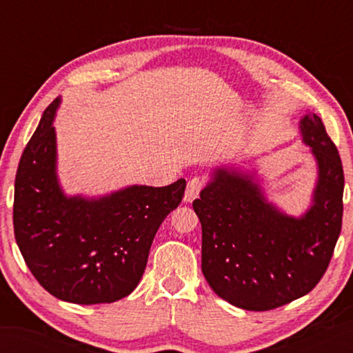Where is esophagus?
Here are the masks:
<instances>
[{
  "label": "esophagus",
  "mask_w": 353,
  "mask_h": 353,
  "mask_svg": "<svg viewBox=\"0 0 353 353\" xmlns=\"http://www.w3.org/2000/svg\"><path fill=\"white\" fill-rule=\"evenodd\" d=\"M206 186V179L205 177H192L191 181L186 185V191H185V201H191L194 199H197L200 196L201 190H203Z\"/></svg>",
  "instance_id": "1"
}]
</instances>
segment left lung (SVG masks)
Returning a JSON list of instances; mask_svg holds the SVG:
<instances>
[{
  "instance_id": "left-lung-1",
  "label": "left lung",
  "mask_w": 353,
  "mask_h": 353,
  "mask_svg": "<svg viewBox=\"0 0 353 353\" xmlns=\"http://www.w3.org/2000/svg\"><path fill=\"white\" fill-rule=\"evenodd\" d=\"M319 165L314 203L292 219L262 197L252 177L216 170L192 201L201 223V272L224 301L270 311L302 297L327 270L343 221V165L316 114L301 121Z\"/></svg>"
}]
</instances>
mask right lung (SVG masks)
<instances>
[{
  "label": "right lung",
  "instance_id": "obj_1",
  "mask_svg": "<svg viewBox=\"0 0 353 353\" xmlns=\"http://www.w3.org/2000/svg\"><path fill=\"white\" fill-rule=\"evenodd\" d=\"M56 99L21 156L14 179V239L50 294L79 305L112 303L137 288L150 247L186 182L129 186L99 200L65 197L56 177Z\"/></svg>",
  "mask_w": 353,
  "mask_h": 353
}]
</instances>
